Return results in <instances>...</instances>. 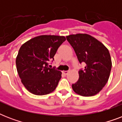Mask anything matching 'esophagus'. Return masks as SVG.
I'll return each mask as SVG.
<instances>
[{"label":"esophagus","instance_id":"34e87169","mask_svg":"<svg viewBox=\"0 0 122 122\" xmlns=\"http://www.w3.org/2000/svg\"><path fill=\"white\" fill-rule=\"evenodd\" d=\"M68 73H69L68 71H63V74L66 75L68 74Z\"/></svg>","mask_w":122,"mask_h":122}]
</instances>
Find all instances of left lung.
<instances>
[{
  "mask_svg": "<svg viewBox=\"0 0 122 122\" xmlns=\"http://www.w3.org/2000/svg\"><path fill=\"white\" fill-rule=\"evenodd\" d=\"M80 63L85 68L78 71L79 78L72 84L75 93L81 96H92L99 93L107 83L112 70L109 51L101 42L85 33L66 36Z\"/></svg>",
  "mask_w": 122,
  "mask_h": 122,
  "instance_id": "1",
  "label": "left lung"
}]
</instances>
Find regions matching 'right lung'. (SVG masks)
<instances>
[{
	"label": "right lung",
	"instance_id": "1",
	"mask_svg": "<svg viewBox=\"0 0 122 122\" xmlns=\"http://www.w3.org/2000/svg\"><path fill=\"white\" fill-rule=\"evenodd\" d=\"M65 41L64 36L41 35L21 46L16 57V68L22 83L30 92L42 96L55 90L61 72L48 65Z\"/></svg>",
	"mask_w": 122,
	"mask_h": 122
}]
</instances>
